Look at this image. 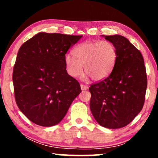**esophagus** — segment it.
Returning <instances> with one entry per match:
<instances>
[{"instance_id":"esophagus-1","label":"esophagus","mask_w":158,"mask_h":158,"mask_svg":"<svg viewBox=\"0 0 158 158\" xmlns=\"http://www.w3.org/2000/svg\"><path fill=\"white\" fill-rule=\"evenodd\" d=\"M81 89L82 90H88V87L87 85H83V84H81Z\"/></svg>"}]
</instances>
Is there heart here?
Here are the masks:
<instances>
[{"instance_id": "heart-1", "label": "heart", "mask_w": 158, "mask_h": 158, "mask_svg": "<svg viewBox=\"0 0 158 158\" xmlns=\"http://www.w3.org/2000/svg\"><path fill=\"white\" fill-rule=\"evenodd\" d=\"M75 57L65 56L67 70L73 77H78L83 71L94 81H101L110 74L117 59V51L108 40L86 41L74 49Z\"/></svg>"}]
</instances>
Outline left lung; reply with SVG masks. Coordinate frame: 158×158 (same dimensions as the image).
<instances>
[{
  "label": "left lung",
  "instance_id": "left-lung-1",
  "mask_svg": "<svg viewBox=\"0 0 158 158\" xmlns=\"http://www.w3.org/2000/svg\"><path fill=\"white\" fill-rule=\"evenodd\" d=\"M117 51L115 65L109 76L93 83L90 109L101 126L118 129L128 125L141 111L148 86L141 52L127 38L105 36Z\"/></svg>",
  "mask_w": 158,
  "mask_h": 158
}]
</instances>
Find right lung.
Listing matches in <instances>:
<instances>
[{
  "mask_svg": "<svg viewBox=\"0 0 158 158\" xmlns=\"http://www.w3.org/2000/svg\"><path fill=\"white\" fill-rule=\"evenodd\" d=\"M82 36L40 32L19 49L13 70L15 100L34 124H57L81 92L78 81L67 73L64 59Z\"/></svg>",
  "mask_w": 158,
  "mask_h": 158,
  "instance_id": "1",
  "label": "right lung"
}]
</instances>
